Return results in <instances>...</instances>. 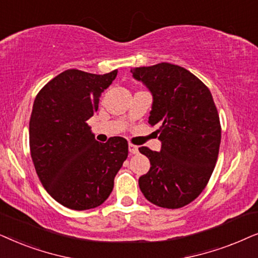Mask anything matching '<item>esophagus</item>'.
<instances>
[{"mask_svg":"<svg viewBox=\"0 0 258 258\" xmlns=\"http://www.w3.org/2000/svg\"><path fill=\"white\" fill-rule=\"evenodd\" d=\"M128 151H130V153H131V154H137L139 152L138 146L133 145V144H128Z\"/></svg>","mask_w":258,"mask_h":258,"instance_id":"1","label":"esophagus"}]
</instances>
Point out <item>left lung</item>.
<instances>
[{
  "label": "left lung",
  "instance_id": "left-lung-1",
  "mask_svg": "<svg viewBox=\"0 0 258 258\" xmlns=\"http://www.w3.org/2000/svg\"><path fill=\"white\" fill-rule=\"evenodd\" d=\"M152 94L149 123L157 126L160 151L140 147L151 167L139 178L147 201L166 209L183 208L207 186L221 144V123L209 88L177 64L161 62L131 70Z\"/></svg>",
  "mask_w": 258,
  "mask_h": 258
}]
</instances>
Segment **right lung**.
Masks as SVG:
<instances>
[{
  "instance_id": "obj_1",
  "label": "right lung",
  "mask_w": 258,
  "mask_h": 258,
  "mask_svg": "<svg viewBox=\"0 0 258 258\" xmlns=\"http://www.w3.org/2000/svg\"><path fill=\"white\" fill-rule=\"evenodd\" d=\"M116 74V70L102 75L67 70L34 100L29 121L34 166L48 194L72 210L104 203L128 154L126 139L113 137L99 143L87 125Z\"/></svg>"
}]
</instances>
